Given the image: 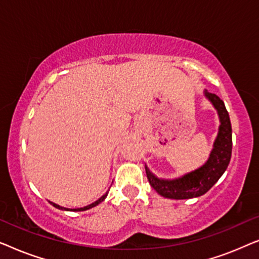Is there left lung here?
Returning <instances> with one entry per match:
<instances>
[{
  "label": "left lung",
  "instance_id": "1",
  "mask_svg": "<svg viewBox=\"0 0 259 259\" xmlns=\"http://www.w3.org/2000/svg\"><path fill=\"white\" fill-rule=\"evenodd\" d=\"M204 95L213 105L221 121L217 138L207 161L199 168L171 180L158 178L145 165L151 186L165 198L190 199L203 196L218 182L229 166L232 152V128L229 113L221 98L215 94L208 93L207 91H204Z\"/></svg>",
  "mask_w": 259,
  "mask_h": 259
}]
</instances>
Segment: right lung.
Returning a JSON list of instances; mask_svg holds the SVG:
<instances>
[{"label": "right lung", "mask_w": 259, "mask_h": 259, "mask_svg": "<svg viewBox=\"0 0 259 259\" xmlns=\"http://www.w3.org/2000/svg\"><path fill=\"white\" fill-rule=\"evenodd\" d=\"M107 194H108V191H107V192H106V193L104 194V196L99 198V199H98L97 201H94V203H92V204H90V205H87V206L80 207V208H67V207H62V206H60V205H58V204H55V203H52V201H51V204H52L53 206H54V207L59 208V210H63V211H86V210H90V208H92V207L97 206V205L100 204L101 201H104V200H105V198L107 197Z\"/></svg>", "instance_id": "add662e5"}]
</instances>
